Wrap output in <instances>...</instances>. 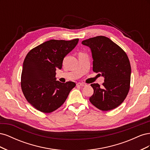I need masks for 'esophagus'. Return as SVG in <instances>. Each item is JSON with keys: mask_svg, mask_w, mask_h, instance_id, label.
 I'll return each instance as SVG.
<instances>
[{"mask_svg": "<svg viewBox=\"0 0 150 150\" xmlns=\"http://www.w3.org/2000/svg\"><path fill=\"white\" fill-rule=\"evenodd\" d=\"M77 86H81V87H84V86H86V84L85 83H78V84H77Z\"/></svg>", "mask_w": 150, "mask_h": 150, "instance_id": "obj_1", "label": "esophagus"}]
</instances>
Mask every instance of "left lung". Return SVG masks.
I'll use <instances>...</instances> for the list:
<instances>
[{
  "label": "left lung",
  "instance_id": "1",
  "mask_svg": "<svg viewBox=\"0 0 150 150\" xmlns=\"http://www.w3.org/2000/svg\"><path fill=\"white\" fill-rule=\"evenodd\" d=\"M82 44L91 51L93 71L101 72L104 78L102 88L98 83L91 84L94 94L89 101L101 111L113 110L124 101L129 90L131 70L128 56L105 36L84 40Z\"/></svg>",
  "mask_w": 150,
  "mask_h": 150
}]
</instances>
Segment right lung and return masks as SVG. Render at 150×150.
<instances>
[{
    "instance_id": "add662e5",
    "label": "right lung",
    "mask_w": 150,
    "mask_h": 150,
    "mask_svg": "<svg viewBox=\"0 0 150 150\" xmlns=\"http://www.w3.org/2000/svg\"><path fill=\"white\" fill-rule=\"evenodd\" d=\"M71 40L52 39L34 47L25 58L21 88L25 99L38 110L49 113L65 102L76 84L56 81V71L61 69L63 59L78 44Z\"/></svg>"
}]
</instances>
